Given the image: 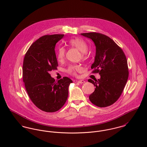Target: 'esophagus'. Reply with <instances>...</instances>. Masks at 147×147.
Returning <instances> with one entry per match:
<instances>
[{
  "mask_svg": "<svg viewBox=\"0 0 147 147\" xmlns=\"http://www.w3.org/2000/svg\"><path fill=\"white\" fill-rule=\"evenodd\" d=\"M78 83H79V84H83L85 82L83 80H79V81H78L77 82Z\"/></svg>",
  "mask_w": 147,
  "mask_h": 147,
  "instance_id": "esophagus-1",
  "label": "esophagus"
}]
</instances>
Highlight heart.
<instances>
[{
    "mask_svg": "<svg viewBox=\"0 0 147 147\" xmlns=\"http://www.w3.org/2000/svg\"><path fill=\"white\" fill-rule=\"evenodd\" d=\"M69 44L72 47L76 48L80 51L82 52V58H85L86 57V52L88 50V45L87 43L84 41L83 40L79 38H75L71 39L69 41ZM65 54V50L63 47H59L57 51V59L59 62H62ZM82 68L80 66L78 65H70L67 69V72L73 75H75L78 72H80L82 71Z\"/></svg>",
    "mask_w": 147,
    "mask_h": 147,
    "instance_id": "b5f03b06",
    "label": "heart"
}]
</instances>
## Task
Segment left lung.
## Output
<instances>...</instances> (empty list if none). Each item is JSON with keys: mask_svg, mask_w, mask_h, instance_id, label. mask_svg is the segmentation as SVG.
Returning a JSON list of instances; mask_svg holds the SVG:
<instances>
[{"mask_svg": "<svg viewBox=\"0 0 147 147\" xmlns=\"http://www.w3.org/2000/svg\"><path fill=\"white\" fill-rule=\"evenodd\" d=\"M96 46L94 62L91 68L100 79L88 82L96 86L89 97L94 105L104 107L115 103L121 96L128 78L126 55L122 49L107 36L96 32L81 33Z\"/></svg>", "mask_w": 147, "mask_h": 147, "instance_id": "8db88e82", "label": "left lung"}]
</instances>
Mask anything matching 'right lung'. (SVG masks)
Returning a JSON list of instances; mask_svg holds the SVG:
<instances>
[{"instance_id": "obj_1", "label": "right lung", "mask_w": 147, "mask_h": 147, "mask_svg": "<svg viewBox=\"0 0 147 147\" xmlns=\"http://www.w3.org/2000/svg\"><path fill=\"white\" fill-rule=\"evenodd\" d=\"M64 34L45 35L34 42L25 54L22 66V78L31 101L43 111L59 110L67 101L68 86L72 81L64 77L58 82L50 71L57 69L55 45Z\"/></svg>"}]
</instances>
